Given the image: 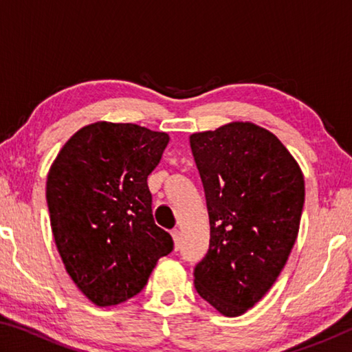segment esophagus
I'll use <instances>...</instances> for the list:
<instances>
[{"label": "esophagus", "mask_w": 352, "mask_h": 352, "mask_svg": "<svg viewBox=\"0 0 352 352\" xmlns=\"http://www.w3.org/2000/svg\"><path fill=\"white\" fill-rule=\"evenodd\" d=\"M170 234H172V239H174V243H175V248H178L180 247V241H182V233H180V230H172L170 231Z\"/></svg>", "instance_id": "obj_1"}]
</instances>
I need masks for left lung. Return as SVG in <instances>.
Here are the masks:
<instances>
[{"label": "left lung", "instance_id": "left-lung-1", "mask_svg": "<svg viewBox=\"0 0 352 352\" xmlns=\"http://www.w3.org/2000/svg\"><path fill=\"white\" fill-rule=\"evenodd\" d=\"M204 183L210 248L195 290L225 317H239L275 284L296 241L305 177L275 135L248 121L189 136Z\"/></svg>", "mask_w": 352, "mask_h": 352}]
</instances>
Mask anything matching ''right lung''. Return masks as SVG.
I'll list each match as a JSON object with an SVG mask.
<instances>
[{
	"mask_svg": "<svg viewBox=\"0 0 352 352\" xmlns=\"http://www.w3.org/2000/svg\"><path fill=\"white\" fill-rule=\"evenodd\" d=\"M169 135L98 121L65 142L46 180L51 230L67 273L99 307L140 294L174 241L155 225L147 177Z\"/></svg>",
	"mask_w": 352,
	"mask_h": 352,
	"instance_id": "add662e5",
	"label": "right lung"
}]
</instances>
